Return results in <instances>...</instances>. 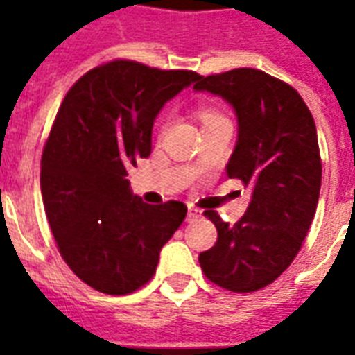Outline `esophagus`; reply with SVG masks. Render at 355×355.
<instances>
[{"label": "esophagus", "mask_w": 355, "mask_h": 355, "mask_svg": "<svg viewBox=\"0 0 355 355\" xmlns=\"http://www.w3.org/2000/svg\"><path fill=\"white\" fill-rule=\"evenodd\" d=\"M196 217H200V209L193 208V206H189L187 209V221H193Z\"/></svg>", "instance_id": "esophagus-1"}]
</instances>
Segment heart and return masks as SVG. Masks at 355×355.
I'll return each instance as SVG.
<instances>
[{"label": "heart", "mask_w": 355, "mask_h": 355, "mask_svg": "<svg viewBox=\"0 0 355 355\" xmlns=\"http://www.w3.org/2000/svg\"><path fill=\"white\" fill-rule=\"evenodd\" d=\"M198 119L202 121V126H206V124L217 123V121H225V115L209 103H200L198 105Z\"/></svg>", "instance_id": "heart-1"}]
</instances>
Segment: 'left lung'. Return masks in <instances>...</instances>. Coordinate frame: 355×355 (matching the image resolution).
Segmentation results:
<instances>
[{"label":"left lung","mask_w":355,"mask_h":355,"mask_svg":"<svg viewBox=\"0 0 355 355\" xmlns=\"http://www.w3.org/2000/svg\"><path fill=\"white\" fill-rule=\"evenodd\" d=\"M232 103L238 141L227 175L252 187L234 225L206 209L217 242L198 255L204 276L232 293L272 284L293 263L309 234L322 185V157L312 113L301 94L261 69L238 68L196 79Z\"/></svg>","instance_id":"1"}]
</instances>
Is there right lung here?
<instances>
[{"label": "right lung", "instance_id": "obj_1", "mask_svg": "<svg viewBox=\"0 0 355 355\" xmlns=\"http://www.w3.org/2000/svg\"><path fill=\"white\" fill-rule=\"evenodd\" d=\"M198 77L117 58L83 75L56 113L41 157L43 206L62 259L100 293L146 286L187 216L178 200L141 202L126 168L149 157L160 107Z\"/></svg>", "mask_w": 355, "mask_h": 355}]
</instances>
